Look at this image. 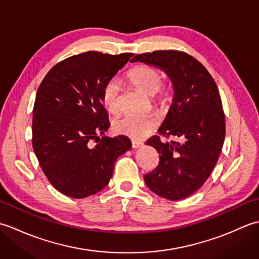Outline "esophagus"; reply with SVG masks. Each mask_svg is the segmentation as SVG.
<instances>
[{
    "label": "esophagus",
    "instance_id": "1",
    "mask_svg": "<svg viewBox=\"0 0 259 259\" xmlns=\"http://www.w3.org/2000/svg\"><path fill=\"white\" fill-rule=\"evenodd\" d=\"M142 145H144V142L140 141V140H133V141H131V147L135 148V149H136V148L141 147Z\"/></svg>",
    "mask_w": 259,
    "mask_h": 259
}]
</instances>
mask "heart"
I'll return each instance as SVG.
<instances>
[{
    "instance_id": "b5f03b06",
    "label": "heart",
    "mask_w": 259,
    "mask_h": 259,
    "mask_svg": "<svg viewBox=\"0 0 259 259\" xmlns=\"http://www.w3.org/2000/svg\"><path fill=\"white\" fill-rule=\"evenodd\" d=\"M129 80L146 95L150 96L152 104L157 107H166L171 100L168 89H161L163 74L160 70L147 65H141L133 69L128 73ZM119 84L114 79L109 80L103 87L101 100L104 108L109 112L119 111ZM158 123L155 113L145 115L124 114L112 121V128L115 133L130 137L133 139L144 138L149 135Z\"/></svg>"
}]
</instances>
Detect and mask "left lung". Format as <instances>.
Here are the masks:
<instances>
[{
	"label": "left lung",
	"instance_id": "left-lung-1",
	"mask_svg": "<svg viewBox=\"0 0 259 259\" xmlns=\"http://www.w3.org/2000/svg\"><path fill=\"white\" fill-rule=\"evenodd\" d=\"M159 67L174 84L172 104L158 133L146 144L159 153V164L145 176L151 191L169 200L194 194L210 176L225 140V114L218 88L208 70L178 50L137 54L131 62Z\"/></svg>",
	"mask_w": 259,
	"mask_h": 259
}]
</instances>
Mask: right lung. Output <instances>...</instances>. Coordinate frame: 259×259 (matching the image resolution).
Returning <instances> with one entry per match:
<instances>
[{
	"label": "right lung",
	"instance_id": "1",
	"mask_svg": "<svg viewBox=\"0 0 259 259\" xmlns=\"http://www.w3.org/2000/svg\"><path fill=\"white\" fill-rule=\"evenodd\" d=\"M133 56L76 54L54 65L38 87L33 150L48 180L65 196L81 199L102 190L115 160L131 148L124 136H100L110 126L101 100L103 87Z\"/></svg>",
	"mask_w": 259,
	"mask_h": 259
}]
</instances>
